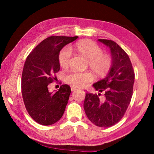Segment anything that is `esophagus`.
<instances>
[{"label":"esophagus","mask_w":154,"mask_h":154,"mask_svg":"<svg viewBox=\"0 0 154 154\" xmlns=\"http://www.w3.org/2000/svg\"><path fill=\"white\" fill-rule=\"evenodd\" d=\"M71 91H77V88H75V87H71Z\"/></svg>","instance_id":"obj_1"}]
</instances>
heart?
Segmentation results:
<instances>
[{
    "label": "heart",
    "mask_w": 154,
    "mask_h": 154,
    "mask_svg": "<svg viewBox=\"0 0 154 154\" xmlns=\"http://www.w3.org/2000/svg\"><path fill=\"white\" fill-rule=\"evenodd\" d=\"M76 51L82 56L88 59L90 68L97 75L104 76L109 73L112 65V60L109 54H103L99 45L90 40H83L75 45ZM71 57L69 47H64L58 55L59 63L62 67H67ZM93 80V75L90 71L72 70L65 77L67 83L77 88H83Z\"/></svg>",
    "instance_id": "1"
}]
</instances>
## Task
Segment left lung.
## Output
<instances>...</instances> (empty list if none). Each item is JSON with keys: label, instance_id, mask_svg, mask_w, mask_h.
Here are the masks:
<instances>
[{"label": "left lung", "instance_id": "obj_1", "mask_svg": "<svg viewBox=\"0 0 154 154\" xmlns=\"http://www.w3.org/2000/svg\"><path fill=\"white\" fill-rule=\"evenodd\" d=\"M98 40L110 48L112 65L106 76L93 85L96 91L104 93V99H99L100 93H86L83 107L94 125L109 128L119 122L125 114L132 97L135 75L122 48L112 40Z\"/></svg>", "mask_w": 154, "mask_h": 154}]
</instances>
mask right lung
I'll return each mask as SVG.
<instances>
[{"label":"right lung","instance_id":"1","mask_svg":"<svg viewBox=\"0 0 154 154\" xmlns=\"http://www.w3.org/2000/svg\"><path fill=\"white\" fill-rule=\"evenodd\" d=\"M78 36L52 35L40 42L25 61L21 87L23 100L28 114L35 122L48 126L63 116L71 93L67 85H62L56 92H49L48 85L55 79L60 69L58 55L65 45Z\"/></svg>","mask_w":154,"mask_h":154}]
</instances>
